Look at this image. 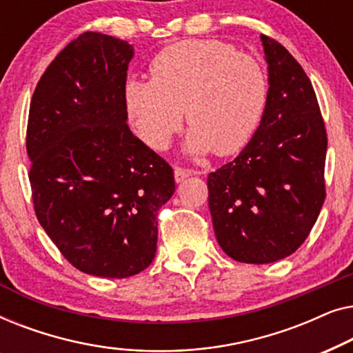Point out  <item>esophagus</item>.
I'll return each instance as SVG.
<instances>
[{"mask_svg": "<svg viewBox=\"0 0 353 353\" xmlns=\"http://www.w3.org/2000/svg\"><path fill=\"white\" fill-rule=\"evenodd\" d=\"M192 173H194V172H192L191 168H183V167H178L176 165L175 167V180L180 183L183 180H186V178L190 176V175H192Z\"/></svg>", "mask_w": 353, "mask_h": 353, "instance_id": "esophagus-1", "label": "esophagus"}]
</instances>
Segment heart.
Wrapping results in <instances>:
<instances>
[{"label":"heart","instance_id":"heart-1","mask_svg":"<svg viewBox=\"0 0 353 353\" xmlns=\"http://www.w3.org/2000/svg\"><path fill=\"white\" fill-rule=\"evenodd\" d=\"M151 80L125 85V110L148 146L162 151L183 122L191 152L231 156L248 146L270 98L265 67L221 40H183L159 51Z\"/></svg>","mask_w":353,"mask_h":353}]
</instances>
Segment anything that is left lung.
Instances as JSON below:
<instances>
[{"instance_id":"1","label":"left lung","mask_w":353,"mask_h":353,"mask_svg":"<svg viewBox=\"0 0 353 353\" xmlns=\"http://www.w3.org/2000/svg\"><path fill=\"white\" fill-rule=\"evenodd\" d=\"M270 98L260 127L239 156L209 173V209L226 255L272 263L301 248L326 197L327 137L302 65L262 35Z\"/></svg>"}]
</instances>
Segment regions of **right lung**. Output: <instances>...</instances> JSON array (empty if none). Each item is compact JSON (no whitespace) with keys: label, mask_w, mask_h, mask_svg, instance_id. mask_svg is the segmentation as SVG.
<instances>
[{"label":"right lung","mask_w":353,"mask_h":353,"mask_svg":"<svg viewBox=\"0 0 353 353\" xmlns=\"http://www.w3.org/2000/svg\"><path fill=\"white\" fill-rule=\"evenodd\" d=\"M133 48L85 32L37 83L27 123L33 210L80 272L128 278L151 265L173 168L130 132L125 85Z\"/></svg>","instance_id":"right-lung-1"}]
</instances>
